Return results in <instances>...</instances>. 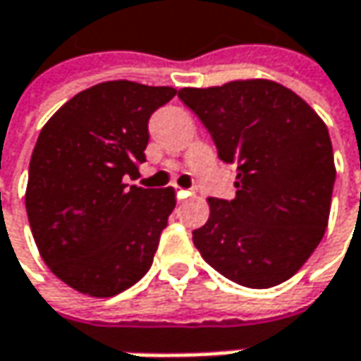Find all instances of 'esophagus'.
<instances>
[{
	"mask_svg": "<svg viewBox=\"0 0 361 361\" xmlns=\"http://www.w3.org/2000/svg\"><path fill=\"white\" fill-rule=\"evenodd\" d=\"M189 197H192V190H187V189L176 190V199H178V201H185V199H189Z\"/></svg>",
	"mask_w": 361,
	"mask_h": 361,
	"instance_id": "34e87169",
	"label": "esophagus"
}]
</instances>
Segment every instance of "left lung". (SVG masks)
I'll use <instances>...</instances> for the list:
<instances>
[{
    "mask_svg": "<svg viewBox=\"0 0 361 361\" xmlns=\"http://www.w3.org/2000/svg\"><path fill=\"white\" fill-rule=\"evenodd\" d=\"M178 97L238 171L235 197H209L207 224L192 231L203 260L247 288L295 276L329 221L335 164L327 126L307 101L268 79L185 87Z\"/></svg>",
    "mask_w": 361,
    "mask_h": 361,
    "instance_id": "1",
    "label": "left lung"
}]
</instances>
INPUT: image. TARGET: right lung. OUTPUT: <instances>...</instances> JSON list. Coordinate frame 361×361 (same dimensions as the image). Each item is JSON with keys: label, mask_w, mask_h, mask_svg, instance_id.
Wrapping results in <instances>:
<instances>
[{"label": "right lung", "mask_w": 361, "mask_h": 361, "mask_svg": "<svg viewBox=\"0 0 361 361\" xmlns=\"http://www.w3.org/2000/svg\"><path fill=\"white\" fill-rule=\"evenodd\" d=\"M174 95L172 87L99 82L66 101L38 135L27 221L46 266L82 295H119L152 266L174 189L126 180L146 160L148 119Z\"/></svg>", "instance_id": "1"}]
</instances>
